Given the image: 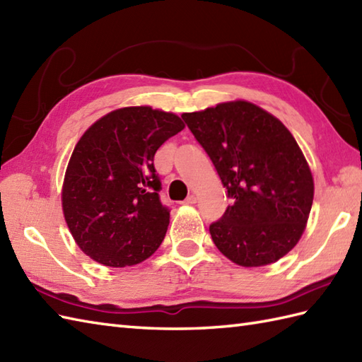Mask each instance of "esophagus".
Wrapping results in <instances>:
<instances>
[{"mask_svg": "<svg viewBox=\"0 0 362 362\" xmlns=\"http://www.w3.org/2000/svg\"><path fill=\"white\" fill-rule=\"evenodd\" d=\"M196 201H197V197L194 196V194H189L185 201H183V204H187V205H193V204H196Z\"/></svg>", "mask_w": 362, "mask_h": 362, "instance_id": "esophagus-1", "label": "esophagus"}]
</instances>
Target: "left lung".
I'll list each match as a JSON object with an SVG mask.
<instances>
[{
	"mask_svg": "<svg viewBox=\"0 0 362 362\" xmlns=\"http://www.w3.org/2000/svg\"><path fill=\"white\" fill-rule=\"evenodd\" d=\"M182 118L233 201L210 226L216 247L244 267L286 255L303 233L314 197L310 166L294 136L280 119L247 101Z\"/></svg>",
	"mask_w": 362,
	"mask_h": 362,
	"instance_id": "left-lung-1",
	"label": "left lung"
}]
</instances>
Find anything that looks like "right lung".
Returning a JSON list of instances; mask_svg holds the SVG:
<instances>
[{
  "mask_svg": "<svg viewBox=\"0 0 362 362\" xmlns=\"http://www.w3.org/2000/svg\"><path fill=\"white\" fill-rule=\"evenodd\" d=\"M183 127L174 113L124 107L81 136L65 173L62 206L86 255L104 266L124 267L160 247L169 210L160 201L153 156Z\"/></svg>",
  "mask_w": 362,
  "mask_h": 362,
  "instance_id": "1",
  "label": "right lung"
}]
</instances>
